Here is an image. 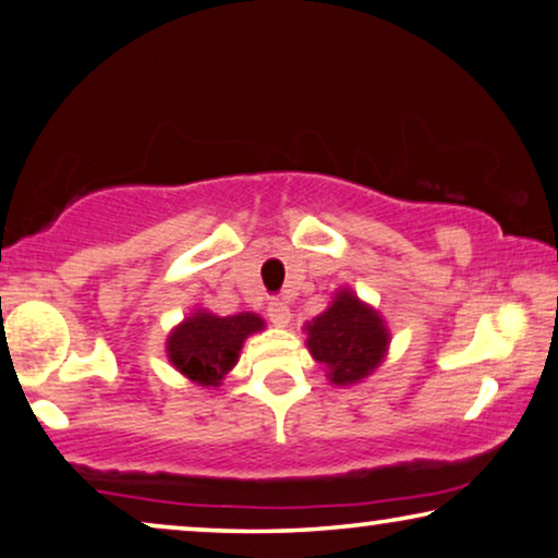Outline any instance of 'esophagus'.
Returning <instances> with one entry per match:
<instances>
[{"label": "esophagus", "instance_id": "34e87169", "mask_svg": "<svg viewBox=\"0 0 558 558\" xmlns=\"http://www.w3.org/2000/svg\"><path fill=\"white\" fill-rule=\"evenodd\" d=\"M267 316H270V322L275 326H288V324H291V308H288L283 301H272L270 306H267Z\"/></svg>", "mask_w": 558, "mask_h": 558}]
</instances>
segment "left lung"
Masks as SVG:
<instances>
[{"label":"left lung","instance_id":"1","mask_svg":"<svg viewBox=\"0 0 558 558\" xmlns=\"http://www.w3.org/2000/svg\"><path fill=\"white\" fill-rule=\"evenodd\" d=\"M306 347L337 388L362 383L383 365L390 349V329L380 311L352 288L333 291L329 306L303 326Z\"/></svg>","mask_w":558,"mask_h":558}]
</instances>
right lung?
I'll return each instance as SVG.
<instances>
[{
	"label": "right lung",
	"instance_id": "obj_1",
	"mask_svg": "<svg viewBox=\"0 0 558 558\" xmlns=\"http://www.w3.org/2000/svg\"><path fill=\"white\" fill-rule=\"evenodd\" d=\"M263 329L265 318L252 311L217 316L209 308H193V314L168 333V362L191 383L202 388H219L240 362L244 341Z\"/></svg>",
	"mask_w": 558,
	"mask_h": 558
}]
</instances>
